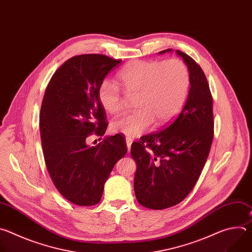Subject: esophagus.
<instances>
[{"instance_id":"1","label":"esophagus","mask_w":252,"mask_h":252,"mask_svg":"<svg viewBox=\"0 0 252 252\" xmlns=\"http://www.w3.org/2000/svg\"><path fill=\"white\" fill-rule=\"evenodd\" d=\"M126 147H127V151L129 152L130 151V148H131V143H132V139L129 138V137H126Z\"/></svg>"}]
</instances>
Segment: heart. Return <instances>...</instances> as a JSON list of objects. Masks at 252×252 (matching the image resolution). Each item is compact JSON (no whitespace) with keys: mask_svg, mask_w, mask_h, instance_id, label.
<instances>
[{"mask_svg":"<svg viewBox=\"0 0 252 252\" xmlns=\"http://www.w3.org/2000/svg\"><path fill=\"white\" fill-rule=\"evenodd\" d=\"M119 79L136 111L111 123V130L128 137L168 124L182 110L187 99L190 78L187 64L177 59L164 62L133 61L121 71ZM98 101L109 114H118L126 102L120 89L103 81L97 92Z\"/></svg>","mask_w":252,"mask_h":252,"instance_id":"obj_1","label":"heart"}]
</instances>
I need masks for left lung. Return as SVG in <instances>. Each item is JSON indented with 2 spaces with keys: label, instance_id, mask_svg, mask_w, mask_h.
Returning a JSON list of instances; mask_svg holds the SVG:
<instances>
[{
  "label": "left lung",
  "instance_id": "obj_1",
  "mask_svg": "<svg viewBox=\"0 0 252 252\" xmlns=\"http://www.w3.org/2000/svg\"><path fill=\"white\" fill-rule=\"evenodd\" d=\"M171 49L159 52L171 53ZM189 70L190 88L178 115L158 132L131 145L136 162L134 193L142 206L164 209L183 201L195 186L213 139L212 96L201 67L175 51Z\"/></svg>",
  "mask_w": 252,
  "mask_h": 252
}]
</instances>
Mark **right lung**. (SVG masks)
Returning <instances> with one entry per match:
<instances>
[{
  "label": "right lung",
  "instance_id": "1",
  "mask_svg": "<svg viewBox=\"0 0 252 252\" xmlns=\"http://www.w3.org/2000/svg\"><path fill=\"white\" fill-rule=\"evenodd\" d=\"M121 60L81 55L67 60L52 77L42 102L40 130L46 165L59 192L77 205L96 204L115 164L127 152L121 134L91 147L94 132L107 127L97 92Z\"/></svg>",
  "mask_w": 252,
  "mask_h": 252
}]
</instances>
